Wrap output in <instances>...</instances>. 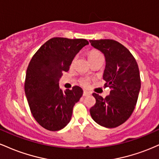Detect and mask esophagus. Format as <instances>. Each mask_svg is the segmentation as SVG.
Segmentation results:
<instances>
[{
	"instance_id": "obj_1",
	"label": "esophagus",
	"mask_w": 159,
	"mask_h": 159,
	"mask_svg": "<svg viewBox=\"0 0 159 159\" xmlns=\"http://www.w3.org/2000/svg\"><path fill=\"white\" fill-rule=\"evenodd\" d=\"M90 93L87 92V91H84L83 92V96H90Z\"/></svg>"
}]
</instances>
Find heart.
Returning <instances> with one entry per match:
<instances>
[{
	"label": "heart",
	"mask_w": 159,
	"mask_h": 159,
	"mask_svg": "<svg viewBox=\"0 0 159 159\" xmlns=\"http://www.w3.org/2000/svg\"><path fill=\"white\" fill-rule=\"evenodd\" d=\"M87 56H88L89 61H90V62H91L94 61V60L97 59L98 57H102V55L101 53L97 50H91L90 52H89ZM75 61V58L73 60L72 63H74ZM80 84H81L83 87H88L89 85L88 79H87V78H82V79L80 80Z\"/></svg>",
	"instance_id": "heart-1"
}]
</instances>
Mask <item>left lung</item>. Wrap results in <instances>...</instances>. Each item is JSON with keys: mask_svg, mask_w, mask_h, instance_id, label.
Instances as JSON below:
<instances>
[{"mask_svg": "<svg viewBox=\"0 0 159 159\" xmlns=\"http://www.w3.org/2000/svg\"><path fill=\"white\" fill-rule=\"evenodd\" d=\"M94 48L105 54L106 66L103 79L110 95L105 98L93 93L96 104L90 108L92 118L98 125L115 128L130 117L140 89L139 68L135 58L124 45L114 39L90 40Z\"/></svg>", "mask_w": 159, "mask_h": 159, "instance_id": "left-lung-1", "label": "left lung"}]
</instances>
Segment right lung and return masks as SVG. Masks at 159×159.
I'll return each instance as SVG.
<instances>
[{
  "label": "right lung",
  "mask_w": 159,
  "mask_h": 159,
  "mask_svg": "<svg viewBox=\"0 0 159 159\" xmlns=\"http://www.w3.org/2000/svg\"><path fill=\"white\" fill-rule=\"evenodd\" d=\"M84 39L54 37L38 49L27 69L25 91L36 121L47 130L59 131L70 121L83 90L78 86L63 90L59 80L68 72L75 56L88 45Z\"/></svg>",
  "instance_id": "1"
}]
</instances>
